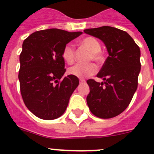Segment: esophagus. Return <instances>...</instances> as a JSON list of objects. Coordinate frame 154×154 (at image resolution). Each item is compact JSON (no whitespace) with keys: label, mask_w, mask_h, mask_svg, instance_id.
Masks as SVG:
<instances>
[{"label":"esophagus","mask_w":154,"mask_h":154,"mask_svg":"<svg viewBox=\"0 0 154 154\" xmlns=\"http://www.w3.org/2000/svg\"><path fill=\"white\" fill-rule=\"evenodd\" d=\"M79 83H80V84H85V80H84V79H80V80H79Z\"/></svg>","instance_id":"esophagus-1"}]
</instances>
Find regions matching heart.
Wrapping results in <instances>:
<instances>
[{
	"label": "heart",
	"instance_id": "obj_1",
	"mask_svg": "<svg viewBox=\"0 0 154 154\" xmlns=\"http://www.w3.org/2000/svg\"><path fill=\"white\" fill-rule=\"evenodd\" d=\"M79 45L83 49L89 51L88 62L94 61L98 65H100L103 62V53L101 50V45L99 41L92 36L85 37L79 42ZM62 56L64 61L69 65H72L75 59V51L72 45L68 44L64 47L62 50ZM97 72V67L93 63L87 65H76L69 68L68 73L71 75L75 76L77 78L85 79L86 77L92 75Z\"/></svg>",
	"mask_w": 154,
	"mask_h": 154
}]
</instances>
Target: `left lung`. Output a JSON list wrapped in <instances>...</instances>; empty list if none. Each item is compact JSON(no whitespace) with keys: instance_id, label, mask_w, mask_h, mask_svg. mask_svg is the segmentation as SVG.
I'll return each instance as SVG.
<instances>
[{"instance_id":"left-lung-1","label":"left lung","mask_w":154,"mask_h":154,"mask_svg":"<svg viewBox=\"0 0 154 154\" xmlns=\"http://www.w3.org/2000/svg\"><path fill=\"white\" fill-rule=\"evenodd\" d=\"M84 32L103 42L109 56L97 74L104 82L87 80L86 101L91 112L101 119L119 115L130 105L138 85L140 50L127 32L109 26L89 28Z\"/></svg>"}]
</instances>
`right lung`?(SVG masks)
Here are the masks:
<instances>
[{
	"label": "right lung",
	"instance_id": "right-lung-1",
	"mask_svg": "<svg viewBox=\"0 0 154 154\" xmlns=\"http://www.w3.org/2000/svg\"><path fill=\"white\" fill-rule=\"evenodd\" d=\"M82 32L51 28L35 31L24 41L18 79L23 101L37 117L55 119L65 112L79 85L75 76H66L64 47Z\"/></svg>",
	"mask_w": 154,
	"mask_h": 154
}]
</instances>
